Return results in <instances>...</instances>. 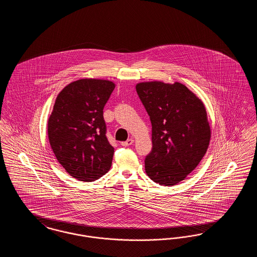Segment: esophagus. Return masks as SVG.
<instances>
[{
  "mask_svg": "<svg viewBox=\"0 0 257 257\" xmlns=\"http://www.w3.org/2000/svg\"><path fill=\"white\" fill-rule=\"evenodd\" d=\"M133 143H134V141H133L132 139H129V140H127L126 142H123V143H121V146L125 147H129V146L133 145Z\"/></svg>",
  "mask_w": 257,
  "mask_h": 257,
  "instance_id": "obj_1",
  "label": "esophagus"
}]
</instances>
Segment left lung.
<instances>
[{
  "label": "left lung",
  "mask_w": 257,
  "mask_h": 257,
  "mask_svg": "<svg viewBox=\"0 0 257 257\" xmlns=\"http://www.w3.org/2000/svg\"><path fill=\"white\" fill-rule=\"evenodd\" d=\"M136 90L152 125L147 175L173 186L194 171L206 153L211 131L203 103L183 84L140 83Z\"/></svg>",
  "instance_id": "left-lung-1"
}]
</instances>
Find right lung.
<instances>
[{
  "mask_svg": "<svg viewBox=\"0 0 257 257\" xmlns=\"http://www.w3.org/2000/svg\"><path fill=\"white\" fill-rule=\"evenodd\" d=\"M114 88L106 80L82 79L65 86L48 120V138L59 161L72 177L91 182L106 174L114 149L106 136L103 110Z\"/></svg>",
  "mask_w": 257,
  "mask_h": 257,
  "instance_id": "add662e5",
  "label": "right lung"
}]
</instances>
